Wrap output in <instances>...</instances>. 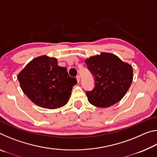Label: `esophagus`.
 <instances>
[{"instance_id": "1", "label": "esophagus", "mask_w": 157, "mask_h": 157, "mask_svg": "<svg viewBox=\"0 0 157 157\" xmlns=\"http://www.w3.org/2000/svg\"><path fill=\"white\" fill-rule=\"evenodd\" d=\"M76 79H77V81H78V82L79 83V81H80V76L79 75H78L76 77Z\"/></svg>"}]
</instances>
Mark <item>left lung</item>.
Listing matches in <instances>:
<instances>
[{
  "label": "left lung",
  "instance_id": "1",
  "mask_svg": "<svg viewBox=\"0 0 157 157\" xmlns=\"http://www.w3.org/2000/svg\"><path fill=\"white\" fill-rule=\"evenodd\" d=\"M85 63L95 82L94 90L86 93L89 102L107 108L121 101L133 81L132 66L110 52L90 57Z\"/></svg>",
  "mask_w": 157,
  "mask_h": 157
}]
</instances>
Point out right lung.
<instances>
[{
    "mask_svg": "<svg viewBox=\"0 0 157 157\" xmlns=\"http://www.w3.org/2000/svg\"><path fill=\"white\" fill-rule=\"evenodd\" d=\"M23 93L34 104L55 109L67 104L77 79L68 75L67 68L57 59L41 55L31 60L18 74Z\"/></svg>",
    "mask_w": 157,
    "mask_h": 157,
    "instance_id": "1",
    "label": "right lung"
}]
</instances>
